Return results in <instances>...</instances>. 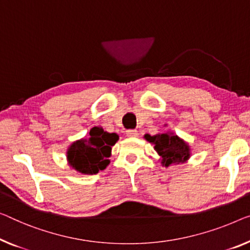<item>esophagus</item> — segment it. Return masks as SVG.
<instances>
[{
	"instance_id": "esophagus-1",
	"label": "esophagus",
	"mask_w": 250,
	"mask_h": 250,
	"mask_svg": "<svg viewBox=\"0 0 250 250\" xmlns=\"http://www.w3.org/2000/svg\"><path fill=\"white\" fill-rule=\"evenodd\" d=\"M126 136L130 138L138 137V131L136 129H129V130H126Z\"/></svg>"
}]
</instances>
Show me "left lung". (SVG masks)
Here are the masks:
<instances>
[{
    "mask_svg": "<svg viewBox=\"0 0 250 250\" xmlns=\"http://www.w3.org/2000/svg\"><path fill=\"white\" fill-rule=\"evenodd\" d=\"M145 138L149 143L155 145L156 151L163 157L165 166L184 163L189 157L188 146L176 135L161 133L156 136L146 135Z\"/></svg>",
    "mask_w": 250,
    "mask_h": 250,
    "instance_id": "1",
    "label": "left lung"
}]
</instances>
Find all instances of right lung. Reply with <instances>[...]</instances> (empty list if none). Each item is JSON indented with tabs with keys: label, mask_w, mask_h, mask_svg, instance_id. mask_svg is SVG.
Masks as SVG:
<instances>
[{
	"label": "right lung",
	"mask_w": 250,
	"mask_h": 250,
	"mask_svg": "<svg viewBox=\"0 0 250 250\" xmlns=\"http://www.w3.org/2000/svg\"><path fill=\"white\" fill-rule=\"evenodd\" d=\"M117 133H109L94 126L87 139L78 140L69 147L67 158L70 166L83 174H96L109 164L111 147L117 143Z\"/></svg>",
	"instance_id": "1"
}]
</instances>
